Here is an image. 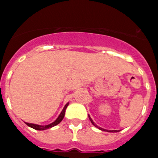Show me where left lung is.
Returning a JSON list of instances; mask_svg holds the SVG:
<instances>
[{
	"instance_id": "obj_1",
	"label": "left lung",
	"mask_w": 158,
	"mask_h": 158,
	"mask_svg": "<svg viewBox=\"0 0 158 158\" xmlns=\"http://www.w3.org/2000/svg\"><path fill=\"white\" fill-rule=\"evenodd\" d=\"M89 120H90V122H91V123H92V124H93L94 126H95V127H98V129H100V130H102V131H108V132H117V131H109V130H105V129L102 128V127H98V126H97L96 124H95L94 123V121H93V120H92V119H91V118H90V116H89Z\"/></svg>"
}]
</instances>
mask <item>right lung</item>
I'll use <instances>...</instances> for the list:
<instances>
[{
    "label": "right lung",
    "mask_w": 158,
    "mask_h": 158,
    "mask_svg": "<svg viewBox=\"0 0 158 158\" xmlns=\"http://www.w3.org/2000/svg\"><path fill=\"white\" fill-rule=\"evenodd\" d=\"M69 103H67L66 105H65V106L64 107L63 110H62V112L60 113V114L59 115V116H58V118L56 119V120H55L53 123H50V124L49 125H45V126H41V125H38V124H34V123H26L27 126H29V127H32V128L35 129V130H38V131H43V130H46V129H49L50 128V127H54V126H56V125H57L58 123H60V122L62 121V120L64 119V114H65V110H66L67 107H68V106H69Z\"/></svg>",
    "instance_id": "add662e5"
}]
</instances>
